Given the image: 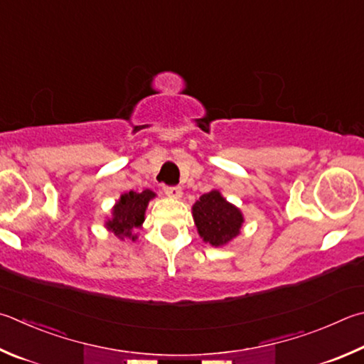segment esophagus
I'll use <instances>...</instances> for the list:
<instances>
[{
  "label": "esophagus",
  "mask_w": 364,
  "mask_h": 364,
  "mask_svg": "<svg viewBox=\"0 0 364 364\" xmlns=\"http://www.w3.org/2000/svg\"><path fill=\"white\" fill-rule=\"evenodd\" d=\"M164 193L170 197H175V199H178V197H181V188L180 186H164Z\"/></svg>",
  "instance_id": "obj_1"
}]
</instances>
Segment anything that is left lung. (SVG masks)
<instances>
[{
	"label": "left lung",
	"mask_w": 364,
	"mask_h": 364,
	"mask_svg": "<svg viewBox=\"0 0 364 364\" xmlns=\"http://www.w3.org/2000/svg\"><path fill=\"white\" fill-rule=\"evenodd\" d=\"M197 232L211 247H223L240 234L243 215L220 191H210L193 205Z\"/></svg>",
	"instance_id": "8db88e82"
}]
</instances>
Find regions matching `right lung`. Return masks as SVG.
I'll return each mask as SVG.
<instances>
[{"mask_svg": "<svg viewBox=\"0 0 364 364\" xmlns=\"http://www.w3.org/2000/svg\"><path fill=\"white\" fill-rule=\"evenodd\" d=\"M154 197L156 194L151 189H144L143 193L129 191L122 194L113 207V216L107 221V229L121 240L130 239L135 242L136 234H134V230L141 228L148 203Z\"/></svg>", "mask_w": 364, "mask_h": 364, "instance_id": "obj_1", "label": "right lung"}]
</instances>
